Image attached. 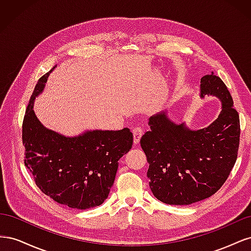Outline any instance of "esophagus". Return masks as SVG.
<instances>
[{
    "mask_svg": "<svg viewBox=\"0 0 251 251\" xmlns=\"http://www.w3.org/2000/svg\"><path fill=\"white\" fill-rule=\"evenodd\" d=\"M132 132H133V135H134V144H138L139 140L141 138V136H142V133H143L142 128L140 126H135L132 130Z\"/></svg>",
    "mask_w": 251,
    "mask_h": 251,
    "instance_id": "esophagus-1",
    "label": "esophagus"
}]
</instances>
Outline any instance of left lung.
<instances>
[{"label":"left lung","mask_w":251,"mask_h":251,"mask_svg":"<svg viewBox=\"0 0 251 251\" xmlns=\"http://www.w3.org/2000/svg\"><path fill=\"white\" fill-rule=\"evenodd\" d=\"M215 96L222 103L207 127L191 130L175 124L166 111L149 118L151 130L140 146L146 153L153 195L170 205H189L209 198L224 184L238 157L240 118L223 80L211 72L200 81V97Z\"/></svg>","instance_id":"1"}]
</instances>
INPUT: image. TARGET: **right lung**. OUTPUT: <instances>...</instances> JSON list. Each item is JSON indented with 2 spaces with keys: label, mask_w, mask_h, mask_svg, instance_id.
Segmentation results:
<instances>
[{
  "label": "right lung",
  "mask_w": 251,
  "mask_h": 251,
  "mask_svg": "<svg viewBox=\"0 0 251 251\" xmlns=\"http://www.w3.org/2000/svg\"><path fill=\"white\" fill-rule=\"evenodd\" d=\"M52 70L37 81L23 121L25 165L35 184L55 202L77 209L100 206L115 180L118 160L132 149L133 134L125 127L67 137L44 126L33 104Z\"/></svg>",
  "instance_id": "obj_1"
}]
</instances>
